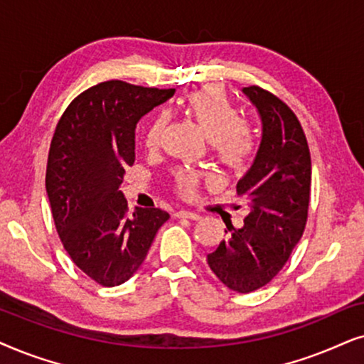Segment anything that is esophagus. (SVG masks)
<instances>
[{
    "mask_svg": "<svg viewBox=\"0 0 364 364\" xmlns=\"http://www.w3.org/2000/svg\"><path fill=\"white\" fill-rule=\"evenodd\" d=\"M176 216L178 218H190V220H200V215H198V213H195V211H188V210H179L178 213H176Z\"/></svg>",
    "mask_w": 364,
    "mask_h": 364,
    "instance_id": "esophagus-1",
    "label": "esophagus"
}]
</instances>
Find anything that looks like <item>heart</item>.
Returning a JSON list of instances; mask_svg holds the SVG:
<instances>
[{
	"instance_id": "obj_1",
	"label": "heart",
	"mask_w": 364,
	"mask_h": 364,
	"mask_svg": "<svg viewBox=\"0 0 364 364\" xmlns=\"http://www.w3.org/2000/svg\"><path fill=\"white\" fill-rule=\"evenodd\" d=\"M185 106L193 118L198 121L203 132L211 139L216 158L232 171H245L253 161L258 139L253 128L243 121L240 109L231 103L221 86L208 85L186 96ZM166 114H156L144 129V144L156 148L164 126ZM206 174L196 169L179 168L174 171V186L183 196L191 198Z\"/></svg>"
}]
</instances>
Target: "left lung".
I'll use <instances>...</instances> for the list:
<instances>
[{
	"label": "left lung",
	"mask_w": 364,
	"mask_h": 364,
	"mask_svg": "<svg viewBox=\"0 0 364 364\" xmlns=\"http://www.w3.org/2000/svg\"><path fill=\"white\" fill-rule=\"evenodd\" d=\"M263 121V138L236 191L248 206L243 228L226 225V238L208 255L225 287L251 293L283 269L301 240L311 193V156L291 108L259 86L243 88Z\"/></svg>",
	"instance_id": "1"
}]
</instances>
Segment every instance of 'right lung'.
<instances>
[{
	"label": "right lung",
	"instance_id": "right-lung-1",
	"mask_svg": "<svg viewBox=\"0 0 364 364\" xmlns=\"http://www.w3.org/2000/svg\"><path fill=\"white\" fill-rule=\"evenodd\" d=\"M174 90L109 80L68 105L53 134L46 193L63 246L77 268L101 287L136 273L169 215L159 208L128 213L124 169L134 163V128Z\"/></svg>",
	"mask_w": 364,
	"mask_h": 364
}]
</instances>
